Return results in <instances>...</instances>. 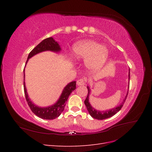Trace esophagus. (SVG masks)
<instances>
[{"label":"esophagus","instance_id":"obj_1","mask_svg":"<svg viewBox=\"0 0 152 152\" xmlns=\"http://www.w3.org/2000/svg\"><path fill=\"white\" fill-rule=\"evenodd\" d=\"M85 84V80L83 79H80L79 80H78L77 81V84L78 86H83Z\"/></svg>","mask_w":152,"mask_h":152}]
</instances>
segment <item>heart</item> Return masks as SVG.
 Here are the masks:
<instances>
[{"instance_id":"heart-1","label":"heart","mask_w":152,"mask_h":152,"mask_svg":"<svg viewBox=\"0 0 152 152\" xmlns=\"http://www.w3.org/2000/svg\"><path fill=\"white\" fill-rule=\"evenodd\" d=\"M108 54L107 48L93 40L77 43L72 51L73 58L87 61V66L92 70H97L102 68L107 60Z\"/></svg>"}]
</instances>
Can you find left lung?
Returning <instances> with one entry per match:
<instances>
[{
  "label": "left lung",
  "instance_id": "8db88e82",
  "mask_svg": "<svg viewBox=\"0 0 152 152\" xmlns=\"http://www.w3.org/2000/svg\"><path fill=\"white\" fill-rule=\"evenodd\" d=\"M129 79H130V71H129ZM87 89H88V94H87V98L84 101V103L86 106V108L87 110H88L89 114L91 115V116L92 117H93L94 118L98 119V120H103V119L110 118L112 117L113 115H114L115 114H116L118 111H120L124 103H125L126 98L128 95V93H127L125 99H124L122 103H121V104L118 106V107H116L115 108L107 110V111H104V112H102V111L100 112V111H98V110H96L94 108H93L91 107V105L89 102V95L90 93V89L89 88V87H87Z\"/></svg>",
  "mask_w": 152,
  "mask_h": 152
}]
</instances>
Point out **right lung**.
<instances>
[{
    "mask_svg": "<svg viewBox=\"0 0 152 152\" xmlns=\"http://www.w3.org/2000/svg\"><path fill=\"white\" fill-rule=\"evenodd\" d=\"M60 50V46H59L58 42L53 39V37H49L45 39L31 50V52L28 54V59H27L26 64L29 58L37 53L45 51V50H52V51L58 52ZM23 72L25 78V68ZM23 86L25 98L32 112L41 118L46 119V120H51V119L56 118L59 117L60 115L61 112L63 111L64 108H65V106L66 104V102L68 98V96L76 89V82L73 81L70 82V83H69L65 87V89H63V93L58 102L54 105L46 108H40L37 107L36 105L32 103L28 98V94H27L25 82H23Z\"/></svg>",
    "mask_w": 152,
    "mask_h": 152,
    "instance_id": "obj_1",
    "label": "right lung"
}]
</instances>
